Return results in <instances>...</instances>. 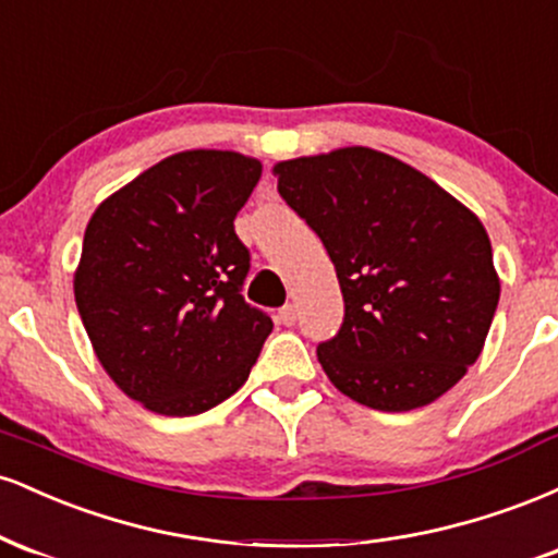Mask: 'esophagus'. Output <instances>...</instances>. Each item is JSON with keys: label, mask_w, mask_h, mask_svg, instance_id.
Returning <instances> with one entry per match:
<instances>
[{"label": "esophagus", "mask_w": 558, "mask_h": 558, "mask_svg": "<svg viewBox=\"0 0 558 558\" xmlns=\"http://www.w3.org/2000/svg\"><path fill=\"white\" fill-rule=\"evenodd\" d=\"M278 323L286 325V328H291V325L296 323V306L286 304L283 310H278Z\"/></svg>", "instance_id": "34e87169"}]
</instances>
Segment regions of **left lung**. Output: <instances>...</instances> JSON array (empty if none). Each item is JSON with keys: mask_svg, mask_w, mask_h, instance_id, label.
I'll use <instances>...</instances> for the list:
<instances>
[{"mask_svg": "<svg viewBox=\"0 0 558 558\" xmlns=\"http://www.w3.org/2000/svg\"><path fill=\"white\" fill-rule=\"evenodd\" d=\"M272 172L341 283L343 325L317 345L332 386L377 412L440 399L477 362L501 296L477 215L367 146L286 159Z\"/></svg>", "mask_w": 558, "mask_h": 558, "instance_id": "1", "label": "left lung"}]
</instances>
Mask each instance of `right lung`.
I'll return each instance as SVG.
<instances>
[{
  "label": "right lung",
  "mask_w": 558,
  "mask_h": 558,
  "mask_svg": "<svg viewBox=\"0 0 558 558\" xmlns=\"http://www.w3.org/2000/svg\"><path fill=\"white\" fill-rule=\"evenodd\" d=\"M259 175L239 151H178L88 220L75 304L96 360L149 412L191 417L226 401L272 332L241 296L248 248L233 228Z\"/></svg>",
  "instance_id": "obj_1"
}]
</instances>
